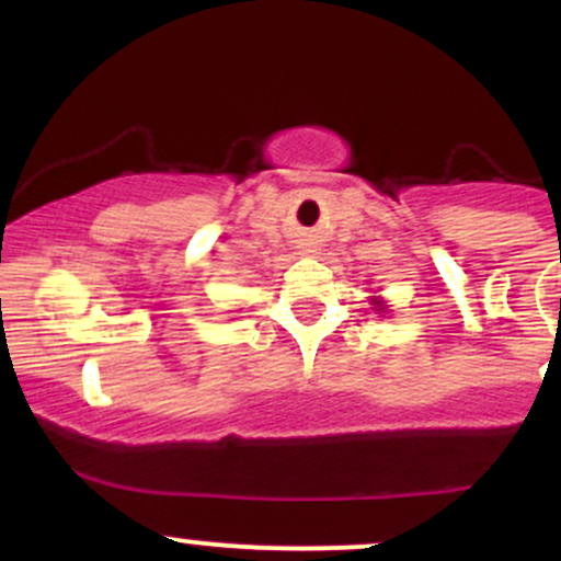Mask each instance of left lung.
Segmentation results:
<instances>
[{"label": "left lung", "mask_w": 561, "mask_h": 561, "mask_svg": "<svg viewBox=\"0 0 561 561\" xmlns=\"http://www.w3.org/2000/svg\"><path fill=\"white\" fill-rule=\"evenodd\" d=\"M375 308H377V311H385V306H382V300H375Z\"/></svg>", "instance_id": "left-lung-1"}]
</instances>
